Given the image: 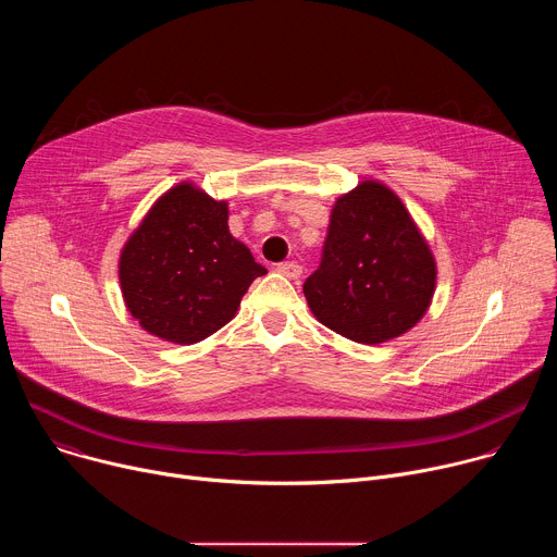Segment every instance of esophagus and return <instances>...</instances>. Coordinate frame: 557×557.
<instances>
[{
	"label": "esophagus",
	"instance_id": "esophagus-1",
	"mask_svg": "<svg viewBox=\"0 0 557 557\" xmlns=\"http://www.w3.org/2000/svg\"><path fill=\"white\" fill-rule=\"evenodd\" d=\"M277 273H282L284 277H290V280H297L301 275V267L297 262H280L277 264Z\"/></svg>",
	"mask_w": 557,
	"mask_h": 557
}]
</instances>
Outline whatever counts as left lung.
Returning a JSON list of instances; mask_svg holds the SVG:
<instances>
[{"instance_id": "left-lung-1", "label": "left lung", "mask_w": 557, "mask_h": 557, "mask_svg": "<svg viewBox=\"0 0 557 557\" xmlns=\"http://www.w3.org/2000/svg\"><path fill=\"white\" fill-rule=\"evenodd\" d=\"M436 264L404 202L366 181L331 213L322 262L304 282L312 314L331 331L381 344L410 331L425 314Z\"/></svg>"}]
</instances>
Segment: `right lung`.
Wrapping results in <instances>:
<instances>
[{"label": "right lung", "mask_w": 557, "mask_h": 557, "mask_svg": "<svg viewBox=\"0 0 557 557\" xmlns=\"http://www.w3.org/2000/svg\"><path fill=\"white\" fill-rule=\"evenodd\" d=\"M226 220V202L183 183L134 231L119 280L132 317L147 333L196 344L222 329L251 282L267 273L228 233Z\"/></svg>", "instance_id": "obj_1"}]
</instances>
